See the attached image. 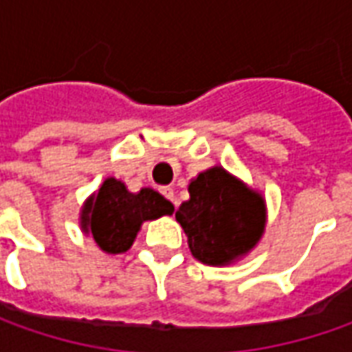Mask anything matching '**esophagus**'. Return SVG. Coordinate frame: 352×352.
<instances>
[{
	"label": "esophagus",
	"instance_id": "obj_1",
	"mask_svg": "<svg viewBox=\"0 0 352 352\" xmlns=\"http://www.w3.org/2000/svg\"><path fill=\"white\" fill-rule=\"evenodd\" d=\"M162 194H164L166 199H170V201L178 208V201H176V197H174V190H172V188H162Z\"/></svg>",
	"mask_w": 352,
	"mask_h": 352
}]
</instances>
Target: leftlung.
I'll list each match as a JSON object with an SVG mask.
<instances>
[{"label": "left lung", "instance_id": "left-lung-1", "mask_svg": "<svg viewBox=\"0 0 352 352\" xmlns=\"http://www.w3.org/2000/svg\"><path fill=\"white\" fill-rule=\"evenodd\" d=\"M190 199L176 211L188 247L199 263L229 266L258 245L266 229V201L223 166L199 172L188 184Z\"/></svg>", "mask_w": 352, "mask_h": 352}]
</instances>
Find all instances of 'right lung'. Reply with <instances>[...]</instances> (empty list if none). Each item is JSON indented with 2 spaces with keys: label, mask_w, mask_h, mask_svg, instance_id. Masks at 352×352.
<instances>
[{
  "label": "right lung",
  "mask_w": 352,
  "mask_h": 352,
  "mask_svg": "<svg viewBox=\"0 0 352 352\" xmlns=\"http://www.w3.org/2000/svg\"><path fill=\"white\" fill-rule=\"evenodd\" d=\"M174 206L153 188L129 192L125 182L105 178L98 192L84 201L80 227L107 254L127 252L144 221L172 215Z\"/></svg>",
  "instance_id": "add662e5"
}]
</instances>
